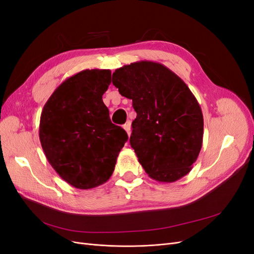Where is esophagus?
<instances>
[{
  "instance_id": "1",
  "label": "esophagus",
  "mask_w": 254,
  "mask_h": 254,
  "mask_svg": "<svg viewBox=\"0 0 254 254\" xmlns=\"http://www.w3.org/2000/svg\"><path fill=\"white\" fill-rule=\"evenodd\" d=\"M130 127H131V124H130V122H127L126 124L124 125V129H125V131L127 132L128 136H130V133H131V129H130Z\"/></svg>"
}]
</instances>
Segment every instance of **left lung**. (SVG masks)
<instances>
[{
	"label": "left lung",
	"instance_id": "1",
	"mask_svg": "<svg viewBox=\"0 0 254 254\" xmlns=\"http://www.w3.org/2000/svg\"><path fill=\"white\" fill-rule=\"evenodd\" d=\"M112 83L132 99L130 145L151 179L171 183L188 175L200 152L203 117L196 97L162 64L136 61L117 68Z\"/></svg>",
	"mask_w": 254,
	"mask_h": 254
}]
</instances>
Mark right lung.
Masks as SVG:
<instances>
[{
	"label": "right lung",
	"mask_w": 254,
	"mask_h": 254,
	"mask_svg": "<svg viewBox=\"0 0 254 254\" xmlns=\"http://www.w3.org/2000/svg\"><path fill=\"white\" fill-rule=\"evenodd\" d=\"M110 70H83L61 82L45 103L39 137L44 155L65 182L80 190L96 188L111 177L128 140L114 125L103 95Z\"/></svg>",
	"instance_id": "right-lung-1"
}]
</instances>
